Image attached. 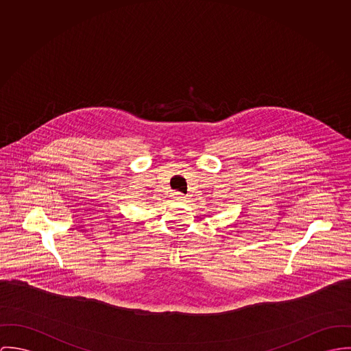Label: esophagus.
Listing matches in <instances>:
<instances>
[{"label":"esophagus","mask_w":351,"mask_h":351,"mask_svg":"<svg viewBox=\"0 0 351 351\" xmlns=\"http://www.w3.org/2000/svg\"><path fill=\"white\" fill-rule=\"evenodd\" d=\"M172 199H175V200H184L186 196L182 194V193H173L172 194Z\"/></svg>","instance_id":"obj_1"}]
</instances>
